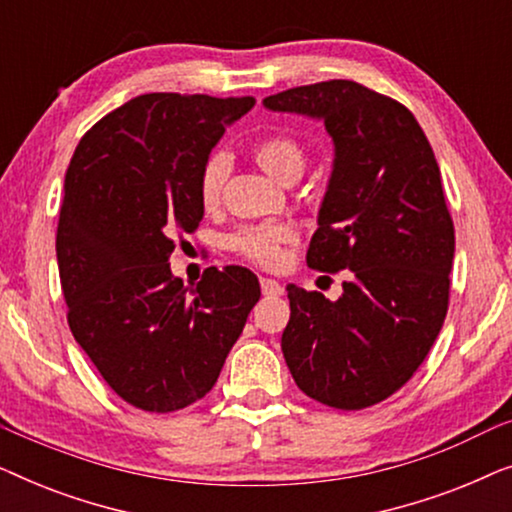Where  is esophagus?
<instances>
[{"label":"esophagus","mask_w":512,"mask_h":512,"mask_svg":"<svg viewBox=\"0 0 512 512\" xmlns=\"http://www.w3.org/2000/svg\"><path fill=\"white\" fill-rule=\"evenodd\" d=\"M261 291L263 296H282L284 286L270 277H261Z\"/></svg>","instance_id":"34e87169"}]
</instances>
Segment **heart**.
I'll use <instances>...</instances> for the list:
<instances>
[{"label": "heart", "mask_w": 512, "mask_h": 512, "mask_svg": "<svg viewBox=\"0 0 512 512\" xmlns=\"http://www.w3.org/2000/svg\"><path fill=\"white\" fill-rule=\"evenodd\" d=\"M254 158L268 177L284 181L303 172L305 153L293 137L272 135L261 139L254 146ZM228 177V160L223 153H214L207 158L200 172V200L202 205L212 207L219 202L223 181ZM296 240V230L289 223H265V226L240 228L228 237V247L247 261L263 265V268H277L284 258V247Z\"/></svg>", "instance_id": "heart-1"}]
</instances>
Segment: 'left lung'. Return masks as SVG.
Here are the masks:
<instances>
[{
  "label": "left lung",
  "mask_w": 512,
  "mask_h": 512,
  "mask_svg": "<svg viewBox=\"0 0 512 512\" xmlns=\"http://www.w3.org/2000/svg\"><path fill=\"white\" fill-rule=\"evenodd\" d=\"M263 107L317 118L331 135L333 172L307 265L352 270L338 300L286 286V366L314 401L368 408L410 380L443 328L454 226L440 167L415 116L361 83L291 88Z\"/></svg>",
  "instance_id": "1"
}]
</instances>
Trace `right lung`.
<instances>
[{
    "label": "right lung",
    "mask_w": 512,
    "mask_h": 512,
    "mask_svg": "<svg viewBox=\"0 0 512 512\" xmlns=\"http://www.w3.org/2000/svg\"><path fill=\"white\" fill-rule=\"evenodd\" d=\"M254 97L149 93L95 123L76 146L60 207V284L74 340L125 403L174 412L214 387L261 298L240 265L172 275L174 233L205 205L200 172Z\"/></svg>",
    "instance_id": "1"
}]
</instances>
